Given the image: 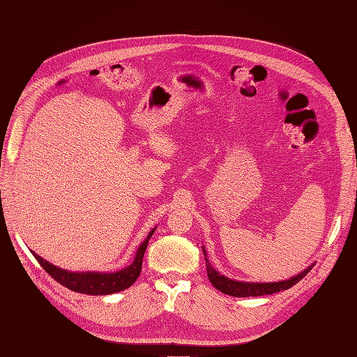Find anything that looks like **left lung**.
I'll use <instances>...</instances> for the list:
<instances>
[{
	"mask_svg": "<svg viewBox=\"0 0 357 357\" xmlns=\"http://www.w3.org/2000/svg\"><path fill=\"white\" fill-rule=\"evenodd\" d=\"M202 253L205 256V266H207V274H208V280L211 282V284L220 290L222 294L229 295V296H236V298H247V296H264V295H273L277 294V291L282 290H287L291 286H295L298 282H301L304 278L310 269L314 266V264H311L310 266H307L304 271L298 273L296 275L290 277L287 280H282V282H271V283H262V282H241V280H232L229 277H226L223 274H220L218 269L213 268V265L210 264L208 257H207V250L202 245Z\"/></svg>",
	"mask_w": 357,
	"mask_h": 357,
	"instance_id": "1",
	"label": "left lung"
}]
</instances>
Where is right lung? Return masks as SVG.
Here are the masks:
<instances>
[{"mask_svg":"<svg viewBox=\"0 0 357 357\" xmlns=\"http://www.w3.org/2000/svg\"><path fill=\"white\" fill-rule=\"evenodd\" d=\"M156 231V226L152 228L147 234L144 241L138 245L134 261L129 264L128 266L119 269V271L114 273H96V271H83V273H74V271H67V269L59 268L56 265H53L47 261H45L41 256H38L36 252L31 253L34 255V257L38 261V264L46 269V273L50 274L56 280L58 283L62 286H66L67 289L77 291V294H86V295H95V296H101V295H112L117 294V291L125 290L129 286H132L137 278L139 277V273H142V266H143V257L144 252L147 248L149 240L152 238L153 232Z\"/></svg>","mask_w":357,"mask_h":357,"instance_id":"add662e5","label":"right lung"}]
</instances>
